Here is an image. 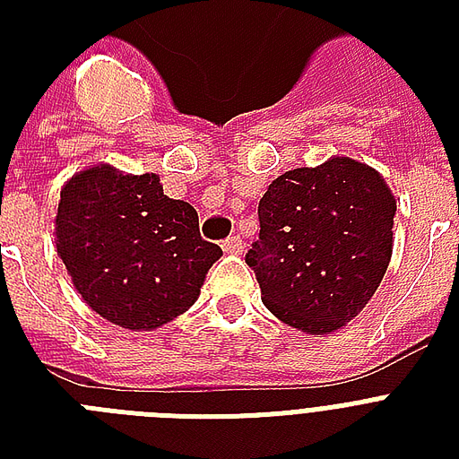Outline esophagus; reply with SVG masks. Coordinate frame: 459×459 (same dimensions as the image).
Instances as JSON below:
<instances>
[{
	"instance_id": "34e87169",
	"label": "esophagus",
	"mask_w": 459,
	"mask_h": 459,
	"mask_svg": "<svg viewBox=\"0 0 459 459\" xmlns=\"http://www.w3.org/2000/svg\"><path fill=\"white\" fill-rule=\"evenodd\" d=\"M221 247H223V252H226V255H243L245 243H243V238H240V236H230V238H226V240H223Z\"/></svg>"
}]
</instances>
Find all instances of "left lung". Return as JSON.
<instances>
[{"label": "left lung", "instance_id": "left-lung-1", "mask_svg": "<svg viewBox=\"0 0 459 459\" xmlns=\"http://www.w3.org/2000/svg\"><path fill=\"white\" fill-rule=\"evenodd\" d=\"M395 195L350 157L293 169L259 200V240L245 262L266 309L288 326L326 335L362 312L393 255Z\"/></svg>", "mask_w": 459, "mask_h": 459}]
</instances>
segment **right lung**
<instances>
[{
  "label": "right lung",
  "mask_w": 459,
  "mask_h": 459,
  "mask_svg": "<svg viewBox=\"0 0 459 459\" xmlns=\"http://www.w3.org/2000/svg\"><path fill=\"white\" fill-rule=\"evenodd\" d=\"M56 252L81 298L111 324L152 331L193 307L221 247L202 240L187 202L157 173L95 164L61 187Z\"/></svg>",
  "instance_id": "obj_1"
}]
</instances>
